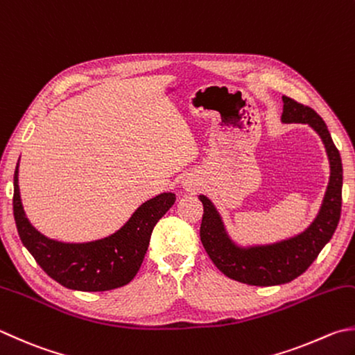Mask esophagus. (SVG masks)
I'll return each instance as SVG.
<instances>
[{
    "label": "esophagus",
    "instance_id": "34e87169",
    "mask_svg": "<svg viewBox=\"0 0 355 355\" xmlns=\"http://www.w3.org/2000/svg\"><path fill=\"white\" fill-rule=\"evenodd\" d=\"M196 182L193 179H185L184 180V189L187 190V191H195L196 190Z\"/></svg>",
    "mask_w": 355,
    "mask_h": 355
}]
</instances>
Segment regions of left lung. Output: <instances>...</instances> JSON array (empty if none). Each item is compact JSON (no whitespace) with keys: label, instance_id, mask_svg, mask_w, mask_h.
<instances>
[{"label":"left lung","instance_id":"1","mask_svg":"<svg viewBox=\"0 0 355 355\" xmlns=\"http://www.w3.org/2000/svg\"><path fill=\"white\" fill-rule=\"evenodd\" d=\"M283 123H307L323 140L331 176L318 215L298 235L273 244L238 245L227 233L223 218L211 200L199 195L204 205L200 241L218 269L235 282L252 286L289 283L307 270L336 232L342 213L343 166L324 120L309 106L283 96Z\"/></svg>","mask_w":355,"mask_h":355}]
</instances>
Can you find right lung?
I'll return each instance as SVG.
<instances>
[{"instance_id": "1", "label": "right lung", "mask_w": 355, "mask_h": 355, "mask_svg": "<svg viewBox=\"0 0 355 355\" xmlns=\"http://www.w3.org/2000/svg\"><path fill=\"white\" fill-rule=\"evenodd\" d=\"M18 164L13 175V216L23 245L38 266L72 291L103 292L128 284L148 250L153 229L175 204V193H160L145 200L110 236L89 243H62L44 236L26 218L18 187Z\"/></svg>"}]
</instances>
